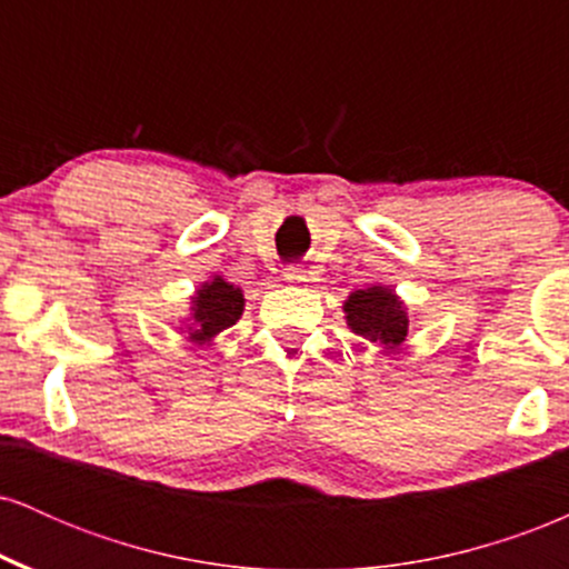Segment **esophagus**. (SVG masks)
I'll use <instances>...</instances> for the list:
<instances>
[{
	"label": "esophagus",
	"mask_w": 569,
	"mask_h": 569,
	"mask_svg": "<svg viewBox=\"0 0 569 569\" xmlns=\"http://www.w3.org/2000/svg\"><path fill=\"white\" fill-rule=\"evenodd\" d=\"M283 278L289 280V283H302V280H305V270H302V267H299V264H289V267H286Z\"/></svg>",
	"instance_id": "1"
}]
</instances>
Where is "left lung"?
Returning a JSON list of instances; mask_svg holds the SVG:
<instances>
[{
	"label": "left lung",
	"instance_id": "1",
	"mask_svg": "<svg viewBox=\"0 0 569 569\" xmlns=\"http://www.w3.org/2000/svg\"><path fill=\"white\" fill-rule=\"evenodd\" d=\"M345 312H348L350 329L371 339V342L401 345L407 337V312H403L396 293L382 289V286L350 293V299L345 302Z\"/></svg>",
	"mask_w": 569,
	"mask_h": 569
}]
</instances>
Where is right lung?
<instances>
[{
    "instance_id": "add662e5",
    "label": "right lung",
    "mask_w": 569,
    "mask_h": 569,
    "mask_svg": "<svg viewBox=\"0 0 569 569\" xmlns=\"http://www.w3.org/2000/svg\"><path fill=\"white\" fill-rule=\"evenodd\" d=\"M240 316H243V293L227 280L213 278L194 297V323H198V329L192 331V339L208 342L219 331L230 329Z\"/></svg>"
}]
</instances>
